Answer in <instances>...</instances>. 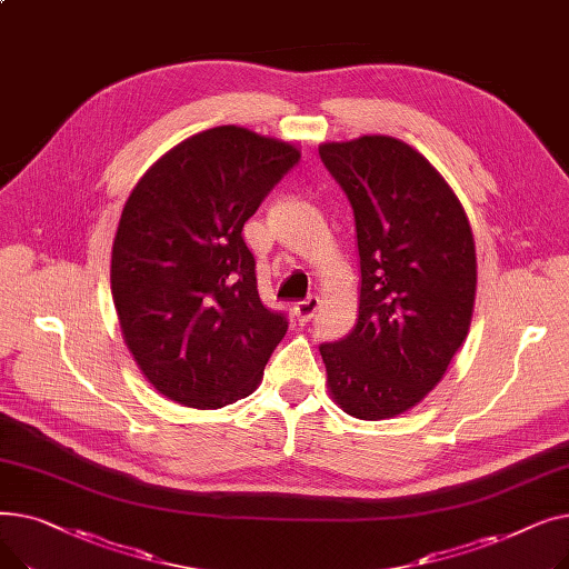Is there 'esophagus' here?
<instances>
[{
  "mask_svg": "<svg viewBox=\"0 0 569 569\" xmlns=\"http://www.w3.org/2000/svg\"><path fill=\"white\" fill-rule=\"evenodd\" d=\"M316 311H318V300H316L313 295L307 297V300H302V302H297V305L292 307V316H295L297 322H309Z\"/></svg>",
  "mask_w": 569,
  "mask_h": 569,
  "instance_id": "1",
  "label": "esophagus"
}]
</instances>
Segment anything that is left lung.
<instances>
[{
	"label": "left lung",
	"mask_w": 569,
	"mask_h": 569,
	"mask_svg": "<svg viewBox=\"0 0 569 569\" xmlns=\"http://www.w3.org/2000/svg\"><path fill=\"white\" fill-rule=\"evenodd\" d=\"M343 189L360 253V316L320 343L332 397L352 417L385 420L420 403L468 335L475 242L438 170L390 136L320 144Z\"/></svg>",
	"instance_id": "1"
}]
</instances>
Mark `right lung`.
<instances>
[{
    "mask_svg": "<svg viewBox=\"0 0 569 569\" xmlns=\"http://www.w3.org/2000/svg\"><path fill=\"white\" fill-rule=\"evenodd\" d=\"M297 163L288 142L217 127L170 149L129 196L112 297L133 360L163 397L214 410L256 390L288 318L262 305L242 228Z\"/></svg>",
    "mask_w": 569,
    "mask_h": 569,
    "instance_id": "1",
    "label": "right lung"
}]
</instances>
